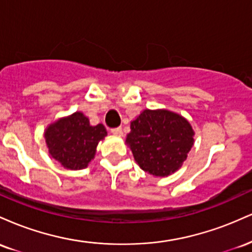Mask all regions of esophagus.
I'll list each match as a JSON object with an SVG mask.
<instances>
[{"label": "esophagus", "instance_id": "esophagus-1", "mask_svg": "<svg viewBox=\"0 0 252 252\" xmlns=\"http://www.w3.org/2000/svg\"><path fill=\"white\" fill-rule=\"evenodd\" d=\"M111 132L114 135H116V136H122L123 135V130H122V128H121V126H117V128L111 129Z\"/></svg>", "mask_w": 252, "mask_h": 252}]
</instances>
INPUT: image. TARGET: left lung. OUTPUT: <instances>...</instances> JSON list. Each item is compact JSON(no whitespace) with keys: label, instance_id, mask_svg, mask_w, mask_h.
Listing matches in <instances>:
<instances>
[{"label":"left lung","instance_id":"obj_1","mask_svg":"<svg viewBox=\"0 0 252 252\" xmlns=\"http://www.w3.org/2000/svg\"><path fill=\"white\" fill-rule=\"evenodd\" d=\"M130 129L126 143L135 161L144 172L160 178L180 168L194 142L189 121L168 110H144Z\"/></svg>","mask_w":252,"mask_h":252}]
</instances>
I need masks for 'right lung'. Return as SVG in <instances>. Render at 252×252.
Listing matches in <instances>:
<instances>
[{
    "instance_id": "1",
    "label": "right lung",
    "mask_w": 252,
    "mask_h": 252,
    "mask_svg": "<svg viewBox=\"0 0 252 252\" xmlns=\"http://www.w3.org/2000/svg\"><path fill=\"white\" fill-rule=\"evenodd\" d=\"M103 124L90 126L83 112H74L50 124L45 131L46 143L52 158L66 169H83L96 154L98 142L105 137Z\"/></svg>"
}]
</instances>
